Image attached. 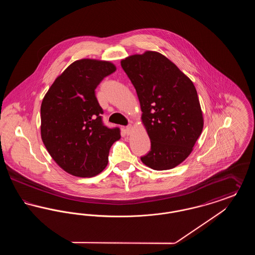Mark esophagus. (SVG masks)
Wrapping results in <instances>:
<instances>
[{"instance_id":"34e87169","label":"esophagus","mask_w":255,"mask_h":255,"mask_svg":"<svg viewBox=\"0 0 255 255\" xmlns=\"http://www.w3.org/2000/svg\"><path fill=\"white\" fill-rule=\"evenodd\" d=\"M132 130H133V126L132 125H129V126H127L126 128H125V132L127 134H130L131 132H132Z\"/></svg>"}]
</instances>
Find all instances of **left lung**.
Returning a JSON list of instances; mask_svg holds the SVG:
<instances>
[{
    "label": "left lung",
    "mask_w": 255,
    "mask_h": 255,
    "mask_svg": "<svg viewBox=\"0 0 255 255\" xmlns=\"http://www.w3.org/2000/svg\"><path fill=\"white\" fill-rule=\"evenodd\" d=\"M121 63L136 91L141 122L151 140L141 161L154 170L176 167L191 154L204 128L193 82L158 51L146 50Z\"/></svg>",
    "instance_id": "obj_1"
}]
</instances>
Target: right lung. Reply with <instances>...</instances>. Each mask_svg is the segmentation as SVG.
<instances>
[{"label": "right lung", "instance_id": "obj_1", "mask_svg": "<svg viewBox=\"0 0 255 255\" xmlns=\"http://www.w3.org/2000/svg\"><path fill=\"white\" fill-rule=\"evenodd\" d=\"M110 61H74L56 77L41 104V137L50 157L67 173L97 176L108 164L110 148L121 138L119 128L102 124L96 88L116 72Z\"/></svg>", "mask_w": 255, "mask_h": 255}]
</instances>
